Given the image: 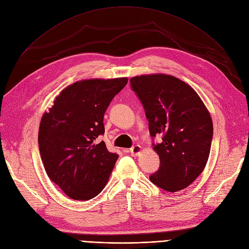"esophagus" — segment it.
<instances>
[{"label": "esophagus", "instance_id": "esophagus-1", "mask_svg": "<svg viewBox=\"0 0 249 249\" xmlns=\"http://www.w3.org/2000/svg\"><path fill=\"white\" fill-rule=\"evenodd\" d=\"M140 151H142V146H140L139 144H136L130 148V154L133 157L138 156L140 154Z\"/></svg>", "mask_w": 249, "mask_h": 249}]
</instances>
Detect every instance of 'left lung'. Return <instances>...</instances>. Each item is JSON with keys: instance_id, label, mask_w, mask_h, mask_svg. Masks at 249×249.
I'll return each mask as SVG.
<instances>
[{"instance_id": "8db88e82", "label": "left lung", "mask_w": 249, "mask_h": 249, "mask_svg": "<svg viewBox=\"0 0 249 249\" xmlns=\"http://www.w3.org/2000/svg\"><path fill=\"white\" fill-rule=\"evenodd\" d=\"M142 102L160 169L149 176L169 192L186 188L203 171L210 156L213 121L203 102L190 85L172 75L150 74L130 79Z\"/></svg>"}]
</instances>
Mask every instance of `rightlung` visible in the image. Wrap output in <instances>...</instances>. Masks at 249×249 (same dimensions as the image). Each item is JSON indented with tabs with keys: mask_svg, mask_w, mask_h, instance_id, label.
<instances>
[{
	"mask_svg": "<svg viewBox=\"0 0 249 249\" xmlns=\"http://www.w3.org/2000/svg\"><path fill=\"white\" fill-rule=\"evenodd\" d=\"M125 77L75 82L41 117L38 146L50 179L72 199L89 200L105 188L118 155L104 142V115Z\"/></svg>",
	"mask_w": 249,
	"mask_h": 249,
	"instance_id": "right-lung-1",
	"label": "right lung"
}]
</instances>
